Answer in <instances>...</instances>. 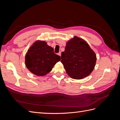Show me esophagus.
<instances>
[{
	"label": "esophagus",
	"instance_id": "34e87169",
	"mask_svg": "<svg viewBox=\"0 0 120 120\" xmlns=\"http://www.w3.org/2000/svg\"><path fill=\"white\" fill-rule=\"evenodd\" d=\"M58 55L60 56H61V52H59V53H58Z\"/></svg>",
	"mask_w": 120,
	"mask_h": 120
}]
</instances>
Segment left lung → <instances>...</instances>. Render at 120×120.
I'll use <instances>...</instances> for the list:
<instances>
[{"instance_id": "1", "label": "left lung", "mask_w": 120, "mask_h": 120, "mask_svg": "<svg viewBox=\"0 0 120 120\" xmlns=\"http://www.w3.org/2000/svg\"><path fill=\"white\" fill-rule=\"evenodd\" d=\"M61 59L67 74L72 79H80L93 71L97 57L88 43L75 36L67 42Z\"/></svg>"}]
</instances>
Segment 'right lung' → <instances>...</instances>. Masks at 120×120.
<instances>
[{"mask_svg":"<svg viewBox=\"0 0 120 120\" xmlns=\"http://www.w3.org/2000/svg\"><path fill=\"white\" fill-rule=\"evenodd\" d=\"M25 65L28 70L38 76H44L52 70L60 60V56L45 41H37L29 49L25 55Z\"/></svg>","mask_w":120,"mask_h":120,"instance_id":"1","label":"right lung"}]
</instances>
